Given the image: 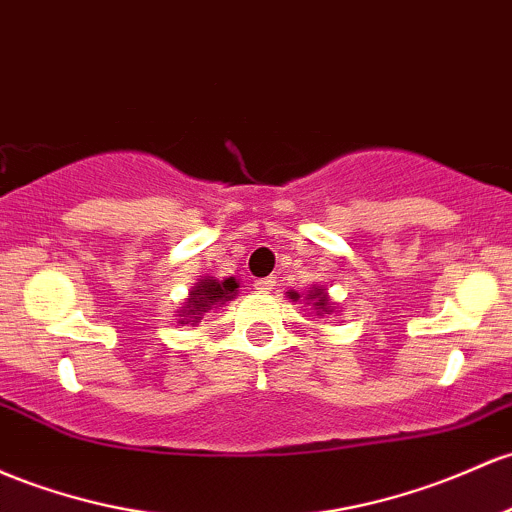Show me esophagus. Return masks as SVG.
Returning <instances> with one entry per match:
<instances>
[{"label":"esophagus","mask_w":512,"mask_h":512,"mask_svg":"<svg viewBox=\"0 0 512 512\" xmlns=\"http://www.w3.org/2000/svg\"><path fill=\"white\" fill-rule=\"evenodd\" d=\"M274 284H277V279L274 277H265V279H257L255 282V289L260 291V294H269V291L274 289Z\"/></svg>","instance_id":"esophagus-1"}]
</instances>
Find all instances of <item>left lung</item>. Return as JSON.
<instances>
[{
  "mask_svg": "<svg viewBox=\"0 0 512 512\" xmlns=\"http://www.w3.org/2000/svg\"><path fill=\"white\" fill-rule=\"evenodd\" d=\"M289 299L299 301V294H296V291H289ZM306 299L313 303V308H316V316H323V313L333 311V301H330L328 291H325L323 286H313V289L306 294Z\"/></svg>",
  "mask_w": 512,
  "mask_h": 512,
  "instance_id": "8db88e82",
  "label": "left lung"
}]
</instances>
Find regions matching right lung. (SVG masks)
Returning <instances> with one entry per match:
<instances>
[{
	"label": "right lung",
	"instance_id": "1",
	"mask_svg": "<svg viewBox=\"0 0 512 512\" xmlns=\"http://www.w3.org/2000/svg\"><path fill=\"white\" fill-rule=\"evenodd\" d=\"M238 286L240 284L235 282L233 277L223 279V282H218V279L213 277L199 279L194 289L189 291V299L184 301L182 311H179V323L196 325L206 311H211V308L235 299V296H238Z\"/></svg>",
	"mask_w": 512,
	"mask_h": 512
}]
</instances>
